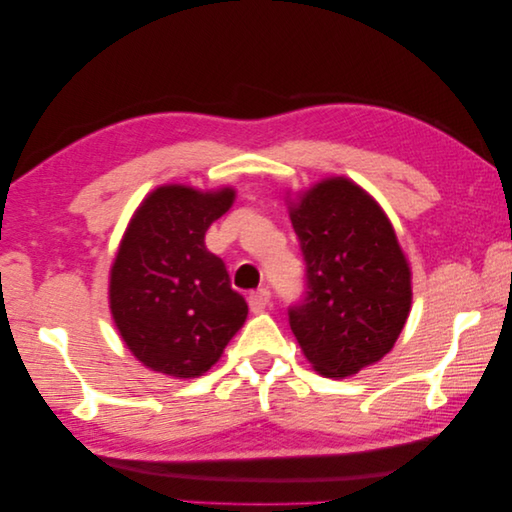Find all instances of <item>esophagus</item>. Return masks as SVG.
<instances>
[{
  "mask_svg": "<svg viewBox=\"0 0 512 512\" xmlns=\"http://www.w3.org/2000/svg\"><path fill=\"white\" fill-rule=\"evenodd\" d=\"M250 309L254 314H260V312H265V307L269 305V301H271V292L267 290V288H260V290H256V292H252L250 294Z\"/></svg>",
  "mask_w": 512,
  "mask_h": 512,
  "instance_id": "1",
  "label": "esophagus"
}]
</instances>
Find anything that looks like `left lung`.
I'll return each mask as SVG.
<instances>
[{"label": "left lung", "instance_id": "1", "mask_svg": "<svg viewBox=\"0 0 512 512\" xmlns=\"http://www.w3.org/2000/svg\"><path fill=\"white\" fill-rule=\"evenodd\" d=\"M305 258V294L288 320L316 371L346 378L391 352L412 305L410 267L380 205L346 177L290 207Z\"/></svg>", "mask_w": 512, "mask_h": 512}]
</instances>
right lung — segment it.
Listing matches in <instances>:
<instances>
[{
	"label": "right lung",
	"instance_id": "add662e5",
	"mask_svg": "<svg viewBox=\"0 0 512 512\" xmlns=\"http://www.w3.org/2000/svg\"><path fill=\"white\" fill-rule=\"evenodd\" d=\"M235 190L162 185L136 209L111 267V314L130 352L173 378L203 376L247 318L224 260L205 245Z\"/></svg>",
	"mask_w": 512,
	"mask_h": 512
}]
</instances>
